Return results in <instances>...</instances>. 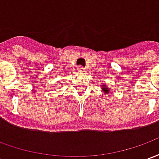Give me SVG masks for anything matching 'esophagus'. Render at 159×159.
Masks as SVG:
<instances>
[{
    "mask_svg": "<svg viewBox=\"0 0 159 159\" xmlns=\"http://www.w3.org/2000/svg\"><path fill=\"white\" fill-rule=\"evenodd\" d=\"M77 70H80V71H82V72H83V71H84V68H83L82 66H77Z\"/></svg>",
    "mask_w": 159,
    "mask_h": 159,
    "instance_id": "1",
    "label": "esophagus"
}]
</instances>
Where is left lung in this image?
Masks as SVG:
<instances>
[{
	"label": "left lung",
	"mask_w": 159,
	"mask_h": 159,
	"mask_svg": "<svg viewBox=\"0 0 159 159\" xmlns=\"http://www.w3.org/2000/svg\"><path fill=\"white\" fill-rule=\"evenodd\" d=\"M101 89H103L104 91H106V92H108V91H109V89H107V88L105 87V85H104V86L102 87Z\"/></svg>",
	"instance_id": "obj_1"
}]
</instances>
